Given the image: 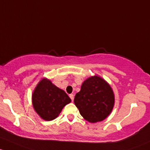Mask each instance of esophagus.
I'll list each match as a JSON object with an SVG mask.
<instances>
[{"instance_id":"1","label":"esophagus","mask_w":150,"mask_h":150,"mask_svg":"<svg viewBox=\"0 0 150 150\" xmlns=\"http://www.w3.org/2000/svg\"><path fill=\"white\" fill-rule=\"evenodd\" d=\"M69 97H70V98L71 99V100L73 101L74 98V95L73 94H71V95H69Z\"/></svg>"}]
</instances>
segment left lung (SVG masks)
Wrapping results in <instances>:
<instances>
[{"mask_svg":"<svg viewBox=\"0 0 150 150\" xmlns=\"http://www.w3.org/2000/svg\"><path fill=\"white\" fill-rule=\"evenodd\" d=\"M113 92L100 77H89L83 82L81 90L76 94L74 103L81 116L90 123L107 118L114 105Z\"/></svg>","mask_w":150,"mask_h":150,"instance_id":"1","label":"left lung"}]
</instances>
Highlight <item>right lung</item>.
<instances>
[{
	"label": "right lung",
	"instance_id": "1",
	"mask_svg": "<svg viewBox=\"0 0 150 150\" xmlns=\"http://www.w3.org/2000/svg\"><path fill=\"white\" fill-rule=\"evenodd\" d=\"M71 100L62 89L43 79L35 88L32 95V104L35 111L42 119L52 121L58 116L65 105Z\"/></svg>",
	"mask_w": 150,
	"mask_h": 150
}]
</instances>
